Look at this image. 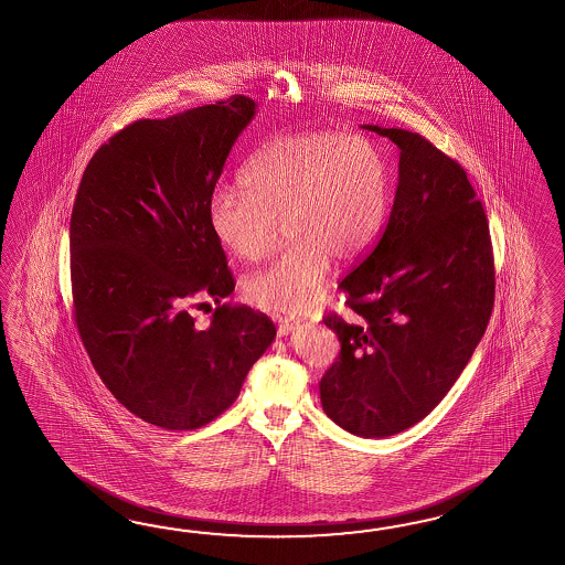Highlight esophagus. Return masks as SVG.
<instances>
[{
    "label": "esophagus",
    "instance_id": "34e87169",
    "mask_svg": "<svg viewBox=\"0 0 565 565\" xmlns=\"http://www.w3.org/2000/svg\"><path fill=\"white\" fill-rule=\"evenodd\" d=\"M277 332H279V337H288L289 332L296 331V327L300 324V320H296V318L288 317H279L277 318Z\"/></svg>",
    "mask_w": 565,
    "mask_h": 565
}]
</instances>
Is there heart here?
<instances>
[{"mask_svg":"<svg viewBox=\"0 0 565 565\" xmlns=\"http://www.w3.org/2000/svg\"><path fill=\"white\" fill-rule=\"evenodd\" d=\"M241 185L212 192L207 226L234 259L257 262L281 224L288 245L243 289L263 310L302 312L317 302L332 259L351 262L375 241L390 173L370 138L302 132L262 145L243 167Z\"/></svg>","mask_w":565,"mask_h":565,"instance_id":"heart-1","label":"heart"}]
</instances>
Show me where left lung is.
I'll return each instance as SVG.
<instances>
[{"instance_id":"8db88e82","label":"left lung","mask_w":565,"mask_h":565,"mask_svg":"<svg viewBox=\"0 0 565 565\" xmlns=\"http://www.w3.org/2000/svg\"><path fill=\"white\" fill-rule=\"evenodd\" d=\"M363 128L398 147V188L377 245L341 281L351 317H324L341 353L320 402L351 435L384 439L423 420L468 365L494 308V257L463 167L418 132Z\"/></svg>"}]
</instances>
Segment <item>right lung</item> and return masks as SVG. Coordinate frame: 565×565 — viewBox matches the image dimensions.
<instances>
[{
    "label": "right lung",
    "mask_w": 565,
    "mask_h": 565,
    "mask_svg": "<svg viewBox=\"0 0 565 565\" xmlns=\"http://www.w3.org/2000/svg\"><path fill=\"white\" fill-rule=\"evenodd\" d=\"M255 111L234 96L138 120L83 171L70 234L75 324L114 398L154 427L214 420L276 339L263 312L221 303L234 279L207 226V200ZM195 295L220 303L206 328L189 315Z\"/></svg>",
    "instance_id": "add662e5"
}]
</instances>
